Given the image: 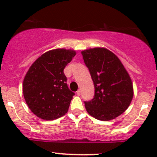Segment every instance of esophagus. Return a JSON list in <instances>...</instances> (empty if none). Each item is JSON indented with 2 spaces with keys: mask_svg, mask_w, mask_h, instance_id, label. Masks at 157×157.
Wrapping results in <instances>:
<instances>
[{
  "mask_svg": "<svg viewBox=\"0 0 157 157\" xmlns=\"http://www.w3.org/2000/svg\"><path fill=\"white\" fill-rule=\"evenodd\" d=\"M80 93H81L80 90V89H79V90H78V91H77V95H79V96H80Z\"/></svg>",
  "mask_w": 157,
  "mask_h": 157,
  "instance_id": "esophagus-1",
  "label": "esophagus"
}]
</instances>
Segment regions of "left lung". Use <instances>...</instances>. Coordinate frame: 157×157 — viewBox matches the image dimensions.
<instances>
[{
  "instance_id": "8db88e82",
  "label": "left lung",
  "mask_w": 157,
  "mask_h": 157,
  "mask_svg": "<svg viewBox=\"0 0 157 157\" xmlns=\"http://www.w3.org/2000/svg\"><path fill=\"white\" fill-rule=\"evenodd\" d=\"M94 85V97L85 102L89 114L102 121L121 115L134 97L131 77L120 59L112 52L96 47L81 52Z\"/></svg>"
}]
</instances>
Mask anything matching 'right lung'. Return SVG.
<instances>
[{"instance_id": "add662e5", "label": "right lung", "mask_w": 157, "mask_h": 157, "mask_svg": "<svg viewBox=\"0 0 157 157\" xmlns=\"http://www.w3.org/2000/svg\"><path fill=\"white\" fill-rule=\"evenodd\" d=\"M75 55L73 49H52L43 54L29 68L23 79V97L37 117L54 120L68 112L75 93L68 88L63 69Z\"/></svg>"}]
</instances>
